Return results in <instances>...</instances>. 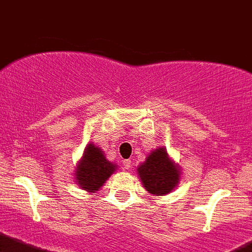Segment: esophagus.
<instances>
[{"label":"esophagus","instance_id":"obj_1","mask_svg":"<svg viewBox=\"0 0 252 252\" xmlns=\"http://www.w3.org/2000/svg\"><path fill=\"white\" fill-rule=\"evenodd\" d=\"M123 167H124V169H130V167H131L130 159L123 160Z\"/></svg>","mask_w":252,"mask_h":252}]
</instances>
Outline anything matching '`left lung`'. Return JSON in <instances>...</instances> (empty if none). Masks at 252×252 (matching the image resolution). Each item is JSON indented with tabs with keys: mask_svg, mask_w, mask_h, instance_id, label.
I'll list each match as a JSON object with an SVG mask.
<instances>
[{
	"mask_svg": "<svg viewBox=\"0 0 252 252\" xmlns=\"http://www.w3.org/2000/svg\"><path fill=\"white\" fill-rule=\"evenodd\" d=\"M137 171L143 186L154 196H164L172 192L181 178L180 167L169 158L163 147L152 151Z\"/></svg>",
	"mask_w": 252,
	"mask_h": 252,
	"instance_id": "1",
	"label": "left lung"
}]
</instances>
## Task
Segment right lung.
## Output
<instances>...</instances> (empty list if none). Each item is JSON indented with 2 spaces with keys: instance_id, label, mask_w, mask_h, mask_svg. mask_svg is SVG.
<instances>
[{
  "instance_id": "1",
  "label": "right lung",
  "mask_w": 252,
  "mask_h": 252,
  "mask_svg": "<svg viewBox=\"0 0 252 252\" xmlns=\"http://www.w3.org/2000/svg\"><path fill=\"white\" fill-rule=\"evenodd\" d=\"M118 165L109 162L98 146L89 143L75 169L76 183L83 189L94 193L115 172Z\"/></svg>"
}]
</instances>
